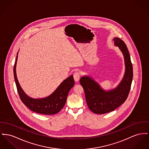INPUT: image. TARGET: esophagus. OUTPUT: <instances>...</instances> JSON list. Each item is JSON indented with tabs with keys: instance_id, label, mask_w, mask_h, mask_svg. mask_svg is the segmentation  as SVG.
Here are the masks:
<instances>
[{
	"instance_id": "34e87169",
	"label": "esophagus",
	"mask_w": 149,
	"mask_h": 149,
	"mask_svg": "<svg viewBox=\"0 0 149 149\" xmlns=\"http://www.w3.org/2000/svg\"><path fill=\"white\" fill-rule=\"evenodd\" d=\"M73 77L75 81H78L80 78V73L79 72H76L73 74Z\"/></svg>"
}]
</instances>
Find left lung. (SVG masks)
<instances>
[{"instance_id":"8db88e82","label":"left lung","mask_w":149,"mask_h":149,"mask_svg":"<svg viewBox=\"0 0 149 149\" xmlns=\"http://www.w3.org/2000/svg\"><path fill=\"white\" fill-rule=\"evenodd\" d=\"M115 45L119 46L125 60V73L118 87L109 91H104L99 85L88 77H82L80 84L85 91V98L89 109L97 114H103L117 109L125 102L129 95L133 79V66L129 51L123 40L114 38Z\"/></svg>"}]
</instances>
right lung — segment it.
Instances as JSON below:
<instances>
[{
  "mask_svg": "<svg viewBox=\"0 0 149 149\" xmlns=\"http://www.w3.org/2000/svg\"><path fill=\"white\" fill-rule=\"evenodd\" d=\"M17 60V55L13 68L14 78L20 99L22 103L30 110L36 113L44 115H54L58 113L64 107L68 93L74 86V80L73 75L65 79L49 97L43 99H32L25 94L18 82L16 73Z\"/></svg>",
  "mask_w": 149,
  "mask_h": 149,
  "instance_id": "add662e5",
  "label": "right lung"
}]
</instances>
